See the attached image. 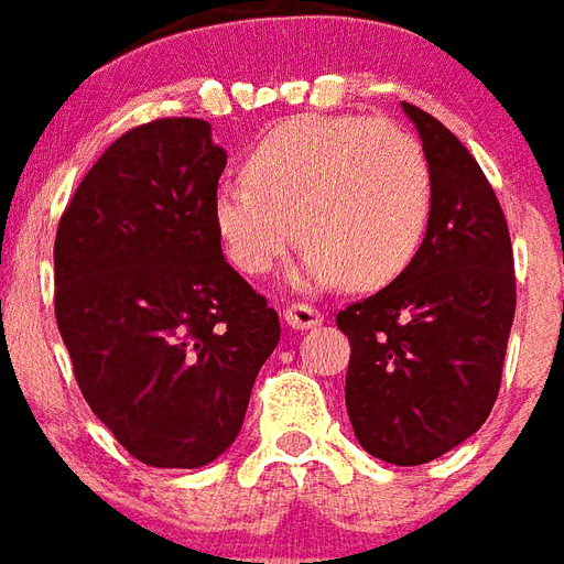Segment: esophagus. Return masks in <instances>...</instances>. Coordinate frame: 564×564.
<instances>
[{"label": "esophagus", "instance_id": "esophagus-1", "mask_svg": "<svg viewBox=\"0 0 564 564\" xmlns=\"http://www.w3.org/2000/svg\"><path fill=\"white\" fill-rule=\"evenodd\" d=\"M282 317L291 329H312L324 321V315L308 303H291V306L282 308Z\"/></svg>", "mask_w": 564, "mask_h": 564}]
</instances>
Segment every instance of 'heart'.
<instances>
[{
    "label": "heart",
    "instance_id": "b5f03b06",
    "mask_svg": "<svg viewBox=\"0 0 564 564\" xmlns=\"http://www.w3.org/2000/svg\"><path fill=\"white\" fill-rule=\"evenodd\" d=\"M243 177L217 186L214 228L228 261L252 279L285 258L297 228L308 243L294 279L312 288L389 285L425 240L431 169L392 121L288 118L258 139Z\"/></svg>",
    "mask_w": 564,
    "mask_h": 564
}]
</instances>
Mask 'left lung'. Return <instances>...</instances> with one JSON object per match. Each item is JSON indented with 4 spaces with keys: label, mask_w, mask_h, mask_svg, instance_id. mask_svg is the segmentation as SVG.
I'll return each instance as SVG.
<instances>
[{
    "label": "left lung",
    "mask_w": 564,
    "mask_h": 564,
    "mask_svg": "<svg viewBox=\"0 0 564 564\" xmlns=\"http://www.w3.org/2000/svg\"><path fill=\"white\" fill-rule=\"evenodd\" d=\"M431 219L416 258L383 291L338 312L350 341L345 404L368 455L419 467L490 416L514 321V256L494 186L460 139L419 106Z\"/></svg>",
    "instance_id": "obj_1"
}]
</instances>
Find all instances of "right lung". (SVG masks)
Listing matches in <instances>:
<instances>
[{
    "instance_id": "obj_1",
    "label": "right lung",
    "mask_w": 564,
    "mask_h": 564,
    "mask_svg": "<svg viewBox=\"0 0 564 564\" xmlns=\"http://www.w3.org/2000/svg\"><path fill=\"white\" fill-rule=\"evenodd\" d=\"M226 151L202 118L106 148L56 231V321L83 398L148 467L196 469L240 434L279 315L214 228Z\"/></svg>"
}]
</instances>
